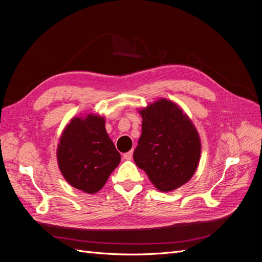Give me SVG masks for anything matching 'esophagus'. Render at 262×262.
Segmentation results:
<instances>
[{
  "mask_svg": "<svg viewBox=\"0 0 262 262\" xmlns=\"http://www.w3.org/2000/svg\"><path fill=\"white\" fill-rule=\"evenodd\" d=\"M132 157H133V152H132V150H130V152H126V153L123 154V158H124V160H126V161L132 160Z\"/></svg>",
  "mask_w": 262,
  "mask_h": 262,
  "instance_id": "esophagus-1",
  "label": "esophagus"
}]
</instances>
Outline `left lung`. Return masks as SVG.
I'll return each instance as SVG.
<instances>
[{"label": "left lung", "instance_id": "obj_1", "mask_svg": "<svg viewBox=\"0 0 262 262\" xmlns=\"http://www.w3.org/2000/svg\"><path fill=\"white\" fill-rule=\"evenodd\" d=\"M142 134L133 160L160 191H172L194 175L201 155L199 133L175 102L161 98L139 110Z\"/></svg>", "mask_w": 262, "mask_h": 262}]
</instances>
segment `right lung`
<instances>
[{"label": "right lung", "instance_id": "obj_1", "mask_svg": "<svg viewBox=\"0 0 262 262\" xmlns=\"http://www.w3.org/2000/svg\"><path fill=\"white\" fill-rule=\"evenodd\" d=\"M57 158L61 173L71 186L96 193L105 186L121 156L105 129V118L90 114L73 118L66 126Z\"/></svg>", "mask_w": 262, "mask_h": 262}]
</instances>
